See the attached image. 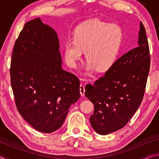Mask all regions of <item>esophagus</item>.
Segmentation results:
<instances>
[{
    "mask_svg": "<svg viewBox=\"0 0 159 159\" xmlns=\"http://www.w3.org/2000/svg\"><path fill=\"white\" fill-rule=\"evenodd\" d=\"M85 86L83 83H81L80 85V93L82 97L85 95Z\"/></svg>",
    "mask_w": 159,
    "mask_h": 159,
    "instance_id": "34e87169",
    "label": "esophagus"
}]
</instances>
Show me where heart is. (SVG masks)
Wrapping results in <instances>:
<instances>
[{"label":"heart","instance_id":"b5f03b06","mask_svg":"<svg viewBox=\"0 0 159 159\" xmlns=\"http://www.w3.org/2000/svg\"><path fill=\"white\" fill-rule=\"evenodd\" d=\"M123 39L119 26L98 20L84 22L76 29L74 41L64 44V59L69 67L76 68L85 52L88 63L86 72L95 68L104 71L115 62Z\"/></svg>","mask_w":159,"mask_h":159}]
</instances>
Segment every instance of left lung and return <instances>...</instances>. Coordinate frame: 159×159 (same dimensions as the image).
Listing matches in <instances>:
<instances>
[{
	"label": "left lung",
	"instance_id": "8db88e82",
	"mask_svg": "<svg viewBox=\"0 0 159 159\" xmlns=\"http://www.w3.org/2000/svg\"><path fill=\"white\" fill-rule=\"evenodd\" d=\"M149 67L146 30L140 22L138 46L118 58L93 85L85 86V95L94 105L90 122L95 132L104 135L127 124L143 99Z\"/></svg>",
	"mask_w": 159,
	"mask_h": 159
}]
</instances>
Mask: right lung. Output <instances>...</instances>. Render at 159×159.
Segmentation results:
<instances>
[{"instance_id":"1","label":"right lung","mask_w":159,"mask_h":159,"mask_svg":"<svg viewBox=\"0 0 159 159\" xmlns=\"http://www.w3.org/2000/svg\"><path fill=\"white\" fill-rule=\"evenodd\" d=\"M61 64L55 31L40 18L26 22L13 48L10 79L19 113L41 133L60 128L80 96L79 79Z\"/></svg>"}]
</instances>
